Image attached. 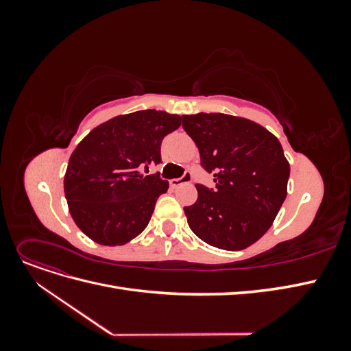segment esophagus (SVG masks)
<instances>
[{
	"mask_svg": "<svg viewBox=\"0 0 351 351\" xmlns=\"http://www.w3.org/2000/svg\"><path fill=\"white\" fill-rule=\"evenodd\" d=\"M190 182H192V173H190V171H184V174H183L182 177H180V178L169 180V184H171L173 187H178V186L190 183Z\"/></svg>",
	"mask_w": 351,
	"mask_h": 351,
	"instance_id": "obj_1",
	"label": "esophagus"
}]
</instances>
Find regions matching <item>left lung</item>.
Masks as SVG:
<instances>
[{
	"label": "left lung",
	"instance_id": "obj_1",
	"mask_svg": "<svg viewBox=\"0 0 351 351\" xmlns=\"http://www.w3.org/2000/svg\"><path fill=\"white\" fill-rule=\"evenodd\" d=\"M182 120L215 183L214 189L196 186L197 200L184 206L189 227L214 247L246 249L268 231L285 200L290 165L282 146L240 117L199 112Z\"/></svg>",
	"mask_w": 351,
	"mask_h": 351
}]
</instances>
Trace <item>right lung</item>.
Wrapping results in <instances>:
<instances>
[{"label":"right lung","mask_w":351,"mask_h":351,"mask_svg":"<svg viewBox=\"0 0 351 351\" xmlns=\"http://www.w3.org/2000/svg\"><path fill=\"white\" fill-rule=\"evenodd\" d=\"M182 117L143 110L119 115L84 137L73 151L64 193L77 227L105 246L125 244L149 224L156 199L168 190L159 173L161 143Z\"/></svg>","instance_id":"right-lung-1"}]
</instances>
